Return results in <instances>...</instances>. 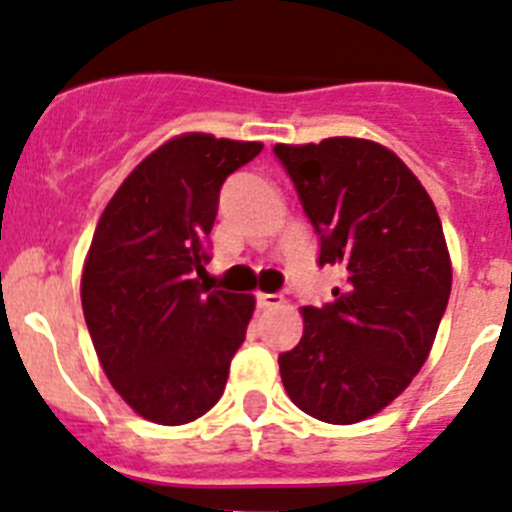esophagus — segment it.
<instances>
[{
	"label": "esophagus",
	"instance_id": "obj_1",
	"mask_svg": "<svg viewBox=\"0 0 512 512\" xmlns=\"http://www.w3.org/2000/svg\"><path fill=\"white\" fill-rule=\"evenodd\" d=\"M285 298L278 293H257V306L260 308H278L283 306Z\"/></svg>",
	"mask_w": 512,
	"mask_h": 512
}]
</instances>
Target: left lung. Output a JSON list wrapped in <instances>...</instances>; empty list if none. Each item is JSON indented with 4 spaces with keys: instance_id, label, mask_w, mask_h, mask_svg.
<instances>
[{
    "instance_id": "obj_1",
    "label": "left lung",
    "mask_w": 512,
    "mask_h": 512,
    "mask_svg": "<svg viewBox=\"0 0 512 512\" xmlns=\"http://www.w3.org/2000/svg\"><path fill=\"white\" fill-rule=\"evenodd\" d=\"M334 265V301L303 308V336L278 357L285 393L308 416L347 426L375 416L426 362L451 293L434 201L388 147L357 137L275 145Z\"/></svg>"
}]
</instances>
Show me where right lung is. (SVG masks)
<instances>
[{
	"instance_id": "1",
	"label": "right lung",
	"mask_w": 512,
	"mask_h": 512,
	"mask_svg": "<svg viewBox=\"0 0 512 512\" xmlns=\"http://www.w3.org/2000/svg\"><path fill=\"white\" fill-rule=\"evenodd\" d=\"M260 142L191 132L124 178L96 224L81 303L109 382L142 418L196 421L222 398L255 298L199 283L219 191Z\"/></svg>"
}]
</instances>
